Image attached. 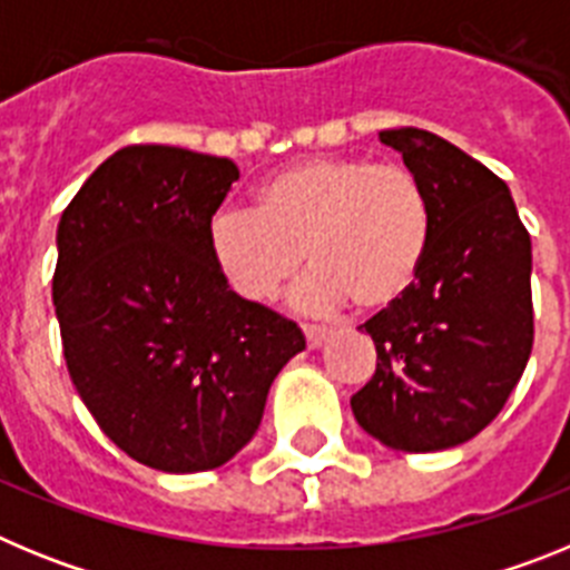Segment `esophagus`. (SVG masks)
I'll list each match as a JSON object with an SVG mask.
<instances>
[{
    "label": "esophagus",
    "mask_w": 570,
    "mask_h": 570,
    "mask_svg": "<svg viewBox=\"0 0 570 570\" xmlns=\"http://www.w3.org/2000/svg\"><path fill=\"white\" fill-rule=\"evenodd\" d=\"M302 331H305V342H308V347H322L325 345V340H328V331L316 328V325H302Z\"/></svg>",
    "instance_id": "obj_1"
}]
</instances>
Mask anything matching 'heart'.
Masks as SVG:
<instances>
[{
  "label": "heart",
  "mask_w": 570,
  "mask_h": 570,
  "mask_svg": "<svg viewBox=\"0 0 570 570\" xmlns=\"http://www.w3.org/2000/svg\"><path fill=\"white\" fill-rule=\"evenodd\" d=\"M431 230L425 188L407 168L316 156L268 176L259 208L216 210L208 248L242 299H274L308 250L316 274L296 291L302 308L334 311L347 299L362 314H376L414 288Z\"/></svg>",
  "instance_id": "obj_1"
}]
</instances>
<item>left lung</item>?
<instances>
[{"label": "left lung", "instance_id": "obj_1", "mask_svg": "<svg viewBox=\"0 0 570 570\" xmlns=\"http://www.w3.org/2000/svg\"><path fill=\"white\" fill-rule=\"evenodd\" d=\"M380 142L425 188L434 230L414 288L360 325L376 374L351 407L382 445L428 454L480 434L525 371L531 236L508 185L456 145L420 128L380 130Z\"/></svg>", "mask_w": 570, "mask_h": 570}]
</instances>
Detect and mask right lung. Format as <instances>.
<instances>
[{
    "label": "right lung",
    "instance_id": "1",
    "mask_svg": "<svg viewBox=\"0 0 570 570\" xmlns=\"http://www.w3.org/2000/svg\"><path fill=\"white\" fill-rule=\"evenodd\" d=\"M239 179L225 156L128 145L70 199L57 228L68 374L130 460L214 471L254 440L271 382L305 347L296 322L236 296L208 225Z\"/></svg>",
    "mask_w": 570,
    "mask_h": 570
}]
</instances>
